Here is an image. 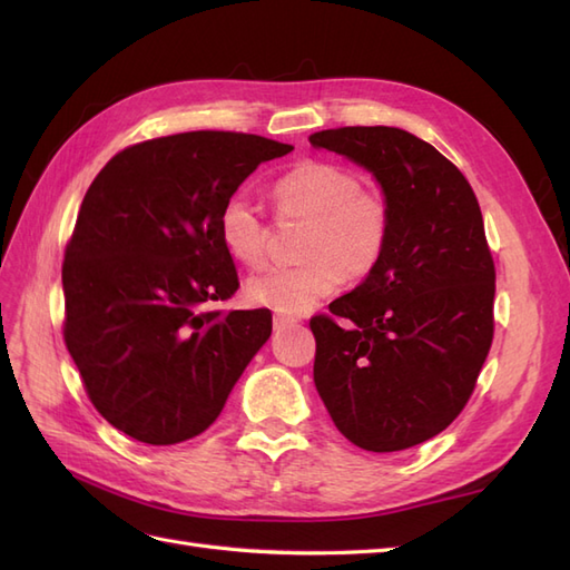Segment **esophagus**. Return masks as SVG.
<instances>
[{
  "label": "esophagus",
  "mask_w": 570,
  "mask_h": 570,
  "mask_svg": "<svg viewBox=\"0 0 570 570\" xmlns=\"http://www.w3.org/2000/svg\"><path fill=\"white\" fill-rule=\"evenodd\" d=\"M296 321L294 318H286V316H274V331H286V328H294Z\"/></svg>",
  "instance_id": "obj_1"
}]
</instances>
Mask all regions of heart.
<instances>
[{
  "label": "heart",
  "instance_id": "b5f03b06",
  "mask_svg": "<svg viewBox=\"0 0 570 570\" xmlns=\"http://www.w3.org/2000/svg\"><path fill=\"white\" fill-rule=\"evenodd\" d=\"M282 217L308 220L301 239V266H274L245 284L247 304L282 316H301L337 292L343 278H362L380 264L392 233L390 205L362 188L353 168L333 161H301L274 184ZM223 247L247 266L266 254V227L247 196L227 198L217 215Z\"/></svg>",
  "mask_w": 570,
  "mask_h": 570
}]
</instances>
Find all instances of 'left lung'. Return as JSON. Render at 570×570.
Segmentation results:
<instances>
[{"label": "left lung", "instance_id": "1", "mask_svg": "<svg viewBox=\"0 0 570 570\" xmlns=\"http://www.w3.org/2000/svg\"><path fill=\"white\" fill-rule=\"evenodd\" d=\"M311 147L370 171L390 205L380 264L311 318L313 382L345 439L392 453L439 435L463 411L492 345L494 264L465 176L396 127H341Z\"/></svg>", "mask_w": 570, "mask_h": 570}]
</instances>
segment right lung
<instances>
[{
	"instance_id": "obj_1",
	"label": "right lung",
	"mask_w": 570,
	"mask_h": 570,
	"mask_svg": "<svg viewBox=\"0 0 570 570\" xmlns=\"http://www.w3.org/2000/svg\"><path fill=\"white\" fill-rule=\"evenodd\" d=\"M292 144L184 131L135 144L95 176L66 247L63 337L117 431L174 445L220 416L272 335V313L205 311L237 292L217 215Z\"/></svg>"
}]
</instances>
